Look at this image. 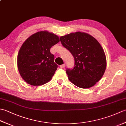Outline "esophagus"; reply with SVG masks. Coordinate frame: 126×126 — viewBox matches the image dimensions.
I'll use <instances>...</instances> for the list:
<instances>
[{"mask_svg":"<svg viewBox=\"0 0 126 126\" xmlns=\"http://www.w3.org/2000/svg\"><path fill=\"white\" fill-rule=\"evenodd\" d=\"M65 67V65L64 64H63L60 65V68H64Z\"/></svg>","mask_w":126,"mask_h":126,"instance_id":"34e87169","label":"esophagus"}]
</instances>
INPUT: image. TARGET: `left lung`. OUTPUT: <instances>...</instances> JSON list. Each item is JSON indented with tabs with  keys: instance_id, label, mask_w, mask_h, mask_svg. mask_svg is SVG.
I'll use <instances>...</instances> for the list:
<instances>
[{
	"instance_id": "obj_1",
	"label": "left lung",
	"mask_w": 126,
	"mask_h": 126,
	"mask_svg": "<svg viewBox=\"0 0 126 126\" xmlns=\"http://www.w3.org/2000/svg\"><path fill=\"white\" fill-rule=\"evenodd\" d=\"M63 46L73 56L75 64L66 68L68 79L77 87L88 88L100 80L106 68V57L98 42L90 34L77 32L62 36Z\"/></svg>"
}]
</instances>
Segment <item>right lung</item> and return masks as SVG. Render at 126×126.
I'll list each match as a JSON object with an SVG mask.
<instances>
[{
	"mask_svg": "<svg viewBox=\"0 0 126 126\" xmlns=\"http://www.w3.org/2000/svg\"><path fill=\"white\" fill-rule=\"evenodd\" d=\"M60 42L59 37L47 31L29 37L21 47L17 57L18 68L28 84L38 86L50 81L58 68L50 49Z\"/></svg>",
	"mask_w": 126,
	"mask_h": 126,
	"instance_id": "1",
	"label": "right lung"
}]
</instances>
